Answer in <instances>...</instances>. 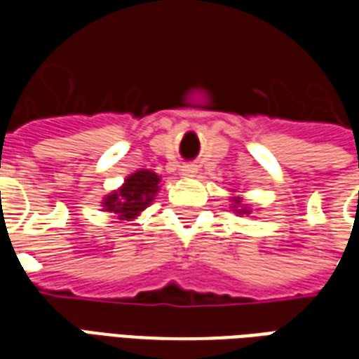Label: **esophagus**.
Here are the masks:
<instances>
[{
    "mask_svg": "<svg viewBox=\"0 0 359 359\" xmlns=\"http://www.w3.org/2000/svg\"><path fill=\"white\" fill-rule=\"evenodd\" d=\"M180 171H182V175H184V177H196V172H198V165H192V163L184 165Z\"/></svg>",
    "mask_w": 359,
    "mask_h": 359,
    "instance_id": "esophagus-1",
    "label": "esophagus"
}]
</instances>
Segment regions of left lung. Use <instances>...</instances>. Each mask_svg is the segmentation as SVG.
I'll use <instances>...</instances> for the list:
<instances>
[{"label":"left lung","instance_id":"8db88e82","mask_svg":"<svg viewBox=\"0 0 359 359\" xmlns=\"http://www.w3.org/2000/svg\"><path fill=\"white\" fill-rule=\"evenodd\" d=\"M233 202L234 203H241V198H233ZM233 208H236V205H233ZM234 211H238L241 215H250L248 208H242V210H234Z\"/></svg>","mask_w":359,"mask_h":359}]
</instances>
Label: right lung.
<instances>
[{"instance_id":"obj_1","label":"right lung","mask_w":359,"mask_h":359,"mask_svg":"<svg viewBox=\"0 0 359 359\" xmlns=\"http://www.w3.org/2000/svg\"><path fill=\"white\" fill-rule=\"evenodd\" d=\"M159 175L148 169H140L128 175L123 187L103 198V211L115 213L121 221L136 219L154 202L159 190Z\"/></svg>"}]
</instances>
